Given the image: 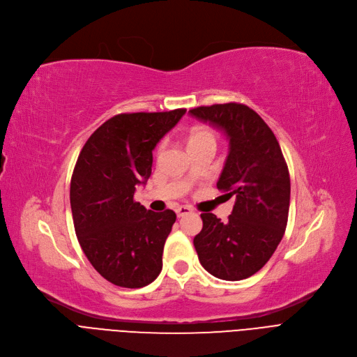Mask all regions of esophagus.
<instances>
[{"label": "esophagus", "mask_w": 357, "mask_h": 357, "mask_svg": "<svg viewBox=\"0 0 357 357\" xmlns=\"http://www.w3.org/2000/svg\"><path fill=\"white\" fill-rule=\"evenodd\" d=\"M193 212V208L192 207H188V206H180L177 211H176V213H177V218H183V216H187V215H190Z\"/></svg>", "instance_id": "obj_1"}]
</instances>
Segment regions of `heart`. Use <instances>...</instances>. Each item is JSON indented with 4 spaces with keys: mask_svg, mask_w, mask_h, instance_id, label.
<instances>
[{
    "mask_svg": "<svg viewBox=\"0 0 357 357\" xmlns=\"http://www.w3.org/2000/svg\"><path fill=\"white\" fill-rule=\"evenodd\" d=\"M187 142H188V146L193 149V146L207 144V142L216 144V139H215V135H213L212 131H208L207 128L197 127V128H193L190 132H188Z\"/></svg>",
    "mask_w": 357,
    "mask_h": 357,
    "instance_id": "b5f03b06",
    "label": "heart"
}]
</instances>
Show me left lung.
<instances>
[{
  "label": "left lung",
  "mask_w": 357,
  "mask_h": 357,
  "mask_svg": "<svg viewBox=\"0 0 357 357\" xmlns=\"http://www.w3.org/2000/svg\"><path fill=\"white\" fill-rule=\"evenodd\" d=\"M188 112L227 137L218 188L236 197L226 223L213 213L200 215L203 229L193 241L199 261L216 278H249L275 252L287 227L291 183L281 146L265 121L243 103Z\"/></svg>",
  "instance_id": "left-lung-1"
}]
</instances>
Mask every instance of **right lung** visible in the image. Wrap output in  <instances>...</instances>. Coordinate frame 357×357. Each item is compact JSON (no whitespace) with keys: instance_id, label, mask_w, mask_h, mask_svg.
<instances>
[{"instance_id":"right-lung-1","label":"right lung","mask_w":357,"mask_h":357,"mask_svg":"<svg viewBox=\"0 0 357 357\" xmlns=\"http://www.w3.org/2000/svg\"><path fill=\"white\" fill-rule=\"evenodd\" d=\"M184 114L115 115L89 137L77 157L70 181L75 232L92 266L118 287H145L161 272L176 213L146 211L134 193L151 176L155 145Z\"/></svg>"}]
</instances>
